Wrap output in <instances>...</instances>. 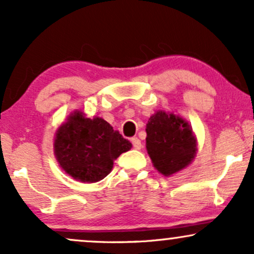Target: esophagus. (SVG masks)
I'll use <instances>...</instances> for the list:
<instances>
[{
  "label": "esophagus",
  "instance_id": "obj_1",
  "mask_svg": "<svg viewBox=\"0 0 254 254\" xmlns=\"http://www.w3.org/2000/svg\"><path fill=\"white\" fill-rule=\"evenodd\" d=\"M131 142H132L133 148L137 149V150H139V149L142 148V143H140V140L137 138V137H133V138L131 139Z\"/></svg>",
  "mask_w": 254,
  "mask_h": 254
}]
</instances>
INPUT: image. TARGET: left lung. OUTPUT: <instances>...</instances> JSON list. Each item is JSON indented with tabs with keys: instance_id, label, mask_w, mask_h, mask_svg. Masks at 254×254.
<instances>
[{
	"instance_id": "1",
	"label": "left lung",
	"mask_w": 254,
	"mask_h": 254,
	"mask_svg": "<svg viewBox=\"0 0 254 254\" xmlns=\"http://www.w3.org/2000/svg\"><path fill=\"white\" fill-rule=\"evenodd\" d=\"M146 151L152 166L163 176L187 168L197 151V139L186 119L158 110L146 124Z\"/></svg>"
}]
</instances>
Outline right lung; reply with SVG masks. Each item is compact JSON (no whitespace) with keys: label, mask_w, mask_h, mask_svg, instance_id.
I'll return each instance as SVG.
<instances>
[{"label":"right lung","mask_w":254,"mask_h":254,"mask_svg":"<svg viewBox=\"0 0 254 254\" xmlns=\"http://www.w3.org/2000/svg\"><path fill=\"white\" fill-rule=\"evenodd\" d=\"M53 148L67 175L75 181L94 183L111 173L114 161L132 144L103 118H87L75 110L58 127Z\"/></svg>","instance_id":"right-lung-1"}]
</instances>
